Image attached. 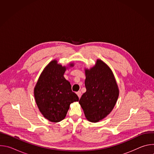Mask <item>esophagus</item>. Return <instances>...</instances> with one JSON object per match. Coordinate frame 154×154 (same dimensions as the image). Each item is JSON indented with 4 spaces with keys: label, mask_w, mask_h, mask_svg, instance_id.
<instances>
[{
    "label": "esophagus",
    "mask_w": 154,
    "mask_h": 154,
    "mask_svg": "<svg viewBox=\"0 0 154 154\" xmlns=\"http://www.w3.org/2000/svg\"><path fill=\"white\" fill-rule=\"evenodd\" d=\"M77 96H78V97H79V98H80V97H81V96H82V93H81V91H78V92H77Z\"/></svg>",
    "instance_id": "esophagus-1"
}]
</instances>
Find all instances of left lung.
I'll return each mask as SVG.
<instances>
[{
  "instance_id": "1",
  "label": "left lung",
  "mask_w": 154,
  "mask_h": 154,
  "mask_svg": "<svg viewBox=\"0 0 154 154\" xmlns=\"http://www.w3.org/2000/svg\"><path fill=\"white\" fill-rule=\"evenodd\" d=\"M85 72L86 91L79 103L87 120L97 122L113 110L119 94L118 86L112 69L100 59Z\"/></svg>"
}]
</instances>
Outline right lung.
I'll return each mask as SVG.
<instances>
[{"mask_svg": "<svg viewBox=\"0 0 154 154\" xmlns=\"http://www.w3.org/2000/svg\"><path fill=\"white\" fill-rule=\"evenodd\" d=\"M73 67L74 63H70ZM68 68V67H67ZM66 66L51 61L44 69L34 88V97L39 112L51 122H58L66 116L70 104L79 101L71 85L64 77Z\"/></svg>", "mask_w": 154, "mask_h": 154, "instance_id": "obj_1", "label": "right lung"}]
</instances>
